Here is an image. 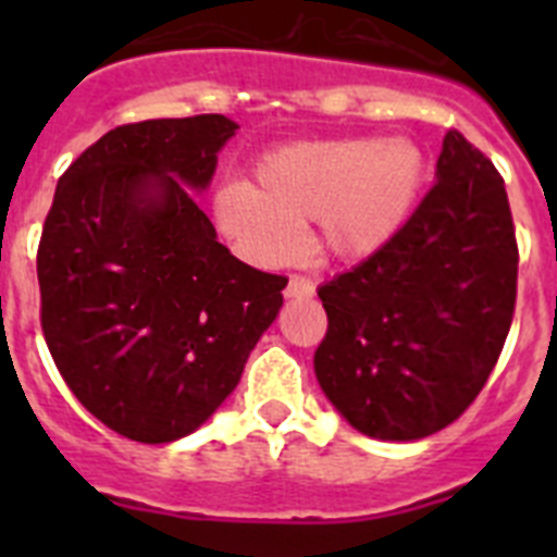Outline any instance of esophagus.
I'll return each instance as SVG.
<instances>
[{
	"mask_svg": "<svg viewBox=\"0 0 557 557\" xmlns=\"http://www.w3.org/2000/svg\"><path fill=\"white\" fill-rule=\"evenodd\" d=\"M284 295H287V298H312L314 295L312 278H307V275H293V278L287 282Z\"/></svg>",
	"mask_w": 557,
	"mask_h": 557,
	"instance_id": "obj_1",
	"label": "esophagus"
}]
</instances>
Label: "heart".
Here are the masks:
<instances>
[{"label": "heart", "instance_id": "heart-1", "mask_svg": "<svg viewBox=\"0 0 557 557\" xmlns=\"http://www.w3.org/2000/svg\"><path fill=\"white\" fill-rule=\"evenodd\" d=\"M426 178V156L412 139L301 141L273 152L256 186L228 184L214 211L231 236L259 259H284L301 225L321 220L332 253L359 259L387 245L410 220Z\"/></svg>", "mask_w": 557, "mask_h": 557}]
</instances>
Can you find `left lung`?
<instances>
[{
	"label": "left lung",
	"mask_w": 557,
	"mask_h": 557,
	"mask_svg": "<svg viewBox=\"0 0 557 557\" xmlns=\"http://www.w3.org/2000/svg\"><path fill=\"white\" fill-rule=\"evenodd\" d=\"M391 243L318 289L323 393L354 430L418 441L469 410L513 323L519 245L505 181L460 131Z\"/></svg>",
	"instance_id": "left-lung-1"
}]
</instances>
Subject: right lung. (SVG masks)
<instances>
[{
    "label": "right lung",
    "mask_w": 557,
    "mask_h": 557,
    "mask_svg": "<svg viewBox=\"0 0 557 557\" xmlns=\"http://www.w3.org/2000/svg\"><path fill=\"white\" fill-rule=\"evenodd\" d=\"M223 113L120 125L58 181L38 243L41 329L108 430L170 444L231 396L284 275L239 262L191 198L236 133Z\"/></svg>",
    "instance_id": "obj_1"
}]
</instances>
